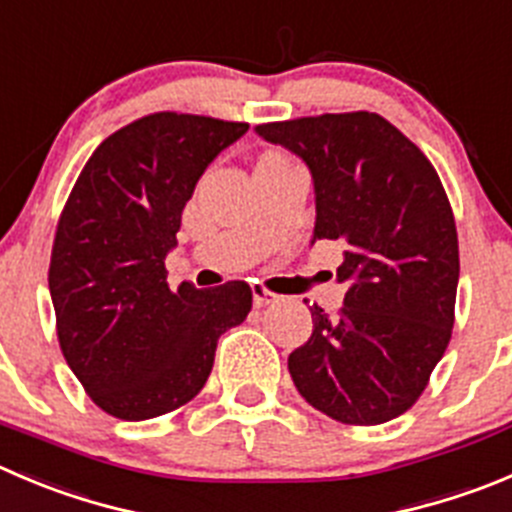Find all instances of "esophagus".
Instances as JSON below:
<instances>
[{
	"mask_svg": "<svg viewBox=\"0 0 512 512\" xmlns=\"http://www.w3.org/2000/svg\"><path fill=\"white\" fill-rule=\"evenodd\" d=\"M279 301V296L274 294V291H266L261 289V286H253V306H269V304H276Z\"/></svg>",
	"mask_w": 512,
	"mask_h": 512,
	"instance_id": "esophagus-1",
	"label": "esophagus"
}]
</instances>
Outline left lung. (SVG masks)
Returning <instances> with one entry per match:
<instances>
[{"instance_id":"8db88e82","label":"left lung","mask_w":512,"mask_h":512,"mask_svg":"<svg viewBox=\"0 0 512 512\" xmlns=\"http://www.w3.org/2000/svg\"><path fill=\"white\" fill-rule=\"evenodd\" d=\"M314 180V238L344 243L337 316L311 306L314 332L289 354L301 397L344 425L410 410L455 324L460 253L450 201L420 148L377 113L256 125Z\"/></svg>"}]
</instances>
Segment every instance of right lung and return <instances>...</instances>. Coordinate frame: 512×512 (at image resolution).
I'll return each instance as SVG.
<instances>
[{"instance_id":"add662e5","label":"right lung","mask_w":512,"mask_h":512,"mask_svg":"<svg viewBox=\"0 0 512 512\" xmlns=\"http://www.w3.org/2000/svg\"><path fill=\"white\" fill-rule=\"evenodd\" d=\"M246 123L153 113L102 140L57 223L50 296L67 364L100 410L150 420L206 384L216 344L251 311L246 281H165L198 178Z\"/></svg>"}]
</instances>
